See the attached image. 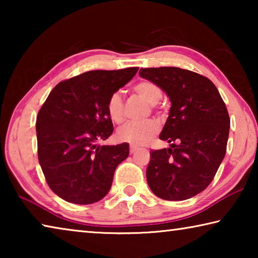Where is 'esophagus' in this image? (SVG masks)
Listing matches in <instances>:
<instances>
[{
	"label": "esophagus",
	"instance_id": "obj_1",
	"mask_svg": "<svg viewBox=\"0 0 258 258\" xmlns=\"http://www.w3.org/2000/svg\"><path fill=\"white\" fill-rule=\"evenodd\" d=\"M137 149H138L137 147L133 146V145H131V146H130V154H134V152L137 151Z\"/></svg>",
	"mask_w": 258,
	"mask_h": 258
}]
</instances>
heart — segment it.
<instances>
[{
    "instance_id": "1",
    "label": "heart",
    "mask_w": 258,
    "mask_h": 258,
    "mask_svg": "<svg viewBox=\"0 0 258 258\" xmlns=\"http://www.w3.org/2000/svg\"><path fill=\"white\" fill-rule=\"evenodd\" d=\"M132 90L134 93H137L139 97L145 99L147 102L154 104L152 106L154 108L155 104L159 102L161 95H163L160 86L157 83L149 80H142L135 83ZM106 110L109 118L113 123H123L125 119V106L123 98H121V95L118 92L112 93L109 97L106 104ZM158 131L159 125L154 119L146 121H130V123H126L118 128V131H117V138L120 141L132 143L134 146H142L149 141Z\"/></svg>"
}]
</instances>
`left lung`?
<instances>
[{
  "mask_svg": "<svg viewBox=\"0 0 258 258\" xmlns=\"http://www.w3.org/2000/svg\"><path fill=\"white\" fill-rule=\"evenodd\" d=\"M140 76L157 83L172 102L159 135L171 143L151 150L147 181L165 200H185L211 184L228 145L230 117L209 78L177 67L141 68Z\"/></svg>",
  "mask_w": 258,
  "mask_h": 258,
  "instance_id": "left-lung-1",
  "label": "left lung"
}]
</instances>
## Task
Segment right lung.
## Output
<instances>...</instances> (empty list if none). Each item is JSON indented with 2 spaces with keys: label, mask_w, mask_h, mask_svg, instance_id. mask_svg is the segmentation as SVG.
Listing matches in <instances>:
<instances>
[{
  "label": "right lung",
  "mask_w": 258,
  "mask_h": 258,
  "mask_svg": "<svg viewBox=\"0 0 258 258\" xmlns=\"http://www.w3.org/2000/svg\"><path fill=\"white\" fill-rule=\"evenodd\" d=\"M138 67L91 71L60 82L36 118L38 161L50 189L68 203H97L111 187L128 143L100 146L113 132L106 104Z\"/></svg>",
  "instance_id": "obj_1"
}]
</instances>
